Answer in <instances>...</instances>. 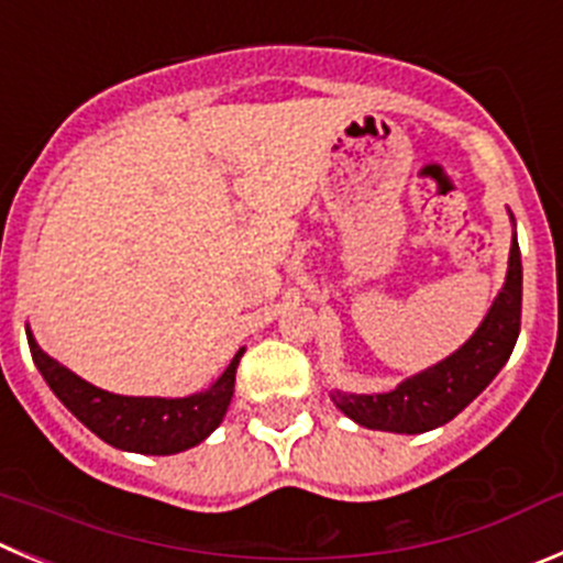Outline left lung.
Instances as JSON below:
<instances>
[{
	"instance_id": "1",
	"label": "left lung",
	"mask_w": 563,
	"mask_h": 563,
	"mask_svg": "<svg viewBox=\"0 0 563 563\" xmlns=\"http://www.w3.org/2000/svg\"><path fill=\"white\" fill-rule=\"evenodd\" d=\"M508 217L514 224L511 210ZM519 317H522V257L514 230L506 283L475 333L453 355L406 377L391 391L350 394L333 388L330 400L344 417L369 430L413 435L441 428L459 417L511 358L519 339Z\"/></svg>"
}]
</instances>
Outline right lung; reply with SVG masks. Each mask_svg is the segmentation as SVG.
<instances>
[{"label":"right lung","mask_w":563,"mask_h":563,"mask_svg":"<svg viewBox=\"0 0 563 563\" xmlns=\"http://www.w3.org/2000/svg\"><path fill=\"white\" fill-rule=\"evenodd\" d=\"M30 353L57 400L75 413L91 433L110 448L141 455H175L197 448L222 424L235 388V369L244 355L241 346L228 369L205 391L188 397H124L82 380L46 355L27 328Z\"/></svg>","instance_id":"obj_1"}]
</instances>
